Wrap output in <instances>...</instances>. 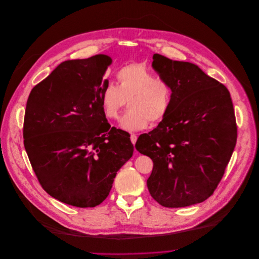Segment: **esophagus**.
I'll list each match as a JSON object with an SVG mask.
<instances>
[{
	"label": "esophagus",
	"mask_w": 259,
	"mask_h": 259,
	"mask_svg": "<svg viewBox=\"0 0 259 259\" xmlns=\"http://www.w3.org/2000/svg\"><path fill=\"white\" fill-rule=\"evenodd\" d=\"M131 141H132L133 144L136 143V141H137V136H136V135H135V134L131 135Z\"/></svg>",
	"instance_id": "1"
}]
</instances>
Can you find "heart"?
I'll use <instances>...</instances> for the list:
<instances>
[{
	"instance_id": "1",
	"label": "heart",
	"mask_w": 259,
	"mask_h": 259,
	"mask_svg": "<svg viewBox=\"0 0 259 259\" xmlns=\"http://www.w3.org/2000/svg\"><path fill=\"white\" fill-rule=\"evenodd\" d=\"M117 85L109 82L101 93L103 113L108 119H117L128 101V112L120 120V127L128 132L144 130L152 123L161 122L167 115L171 102L169 84L156 78L155 73L142 63L121 67Z\"/></svg>"
}]
</instances>
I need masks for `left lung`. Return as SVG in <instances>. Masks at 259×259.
Wrapping results in <instances>:
<instances>
[{
  "instance_id": "1",
  "label": "left lung",
  "mask_w": 259,
  "mask_h": 259,
  "mask_svg": "<svg viewBox=\"0 0 259 259\" xmlns=\"http://www.w3.org/2000/svg\"><path fill=\"white\" fill-rule=\"evenodd\" d=\"M152 66L169 84L171 102L165 118L135 145L154 162L147 189L165 207L200 203L214 193L236 145L230 93L196 64L155 54Z\"/></svg>"
}]
</instances>
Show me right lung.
<instances>
[{"instance_id":"1","label":"right lung","mask_w":259,"mask_h":259,"mask_svg":"<svg viewBox=\"0 0 259 259\" xmlns=\"http://www.w3.org/2000/svg\"><path fill=\"white\" fill-rule=\"evenodd\" d=\"M112 62L106 55L64 61L26 103L23 138L33 171L49 195L69 205H99L133 156L128 134L110 127L101 106Z\"/></svg>"}]
</instances>
